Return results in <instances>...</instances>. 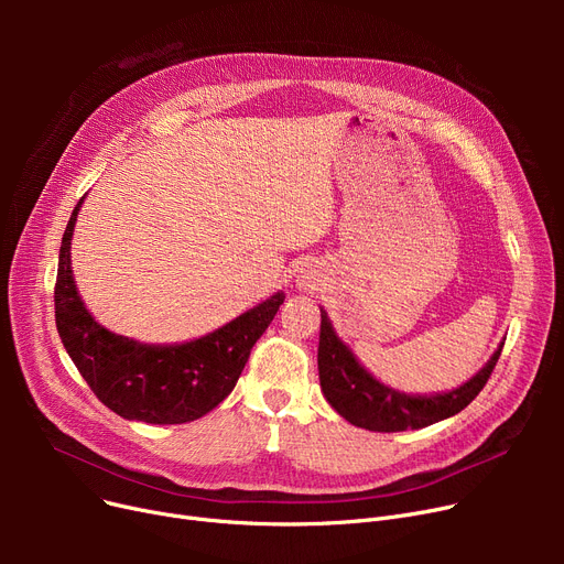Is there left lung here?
<instances>
[{
    "label": "left lung",
    "instance_id": "8db88e82",
    "mask_svg": "<svg viewBox=\"0 0 564 564\" xmlns=\"http://www.w3.org/2000/svg\"><path fill=\"white\" fill-rule=\"evenodd\" d=\"M319 313L322 324L317 370L322 393L345 421L370 432L421 430L455 416V413L468 406L485 389V383L502 351L500 343L491 354V359L453 391L430 395L402 393L372 377L359 364V359L354 357V351L338 338L327 311L319 306Z\"/></svg>",
    "mask_w": 564,
    "mask_h": 564
}]
</instances>
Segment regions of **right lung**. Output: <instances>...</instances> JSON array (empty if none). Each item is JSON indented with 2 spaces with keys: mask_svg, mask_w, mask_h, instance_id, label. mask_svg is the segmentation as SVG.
Here are the masks:
<instances>
[{
  "mask_svg": "<svg viewBox=\"0 0 564 564\" xmlns=\"http://www.w3.org/2000/svg\"><path fill=\"white\" fill-rule=\"evenodd\" d=\"M82 203L84 196L58 249L54 288L56 329L68 357L98 400L128 421L177 425L205 416L235 389L251 347L270 327L285 294L274 292L224 327L187 343L151 345L118 336L88 313L75 285L70 242Z\"/></svg>",
  "mask_w": 564,
  "mask_h": 564,
  "instance_id": "right-lung-1",
  "label": "right lung"
}]
</instances>
